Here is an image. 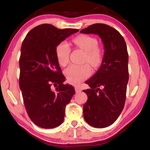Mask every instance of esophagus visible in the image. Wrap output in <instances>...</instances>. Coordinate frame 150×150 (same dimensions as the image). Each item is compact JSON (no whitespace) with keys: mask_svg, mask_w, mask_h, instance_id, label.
I'll list each match as a JSON object with an SVG mask.
<instances>
[{"mask_svg":"<svg viewBox=\"0 0 150 150\" xmlns=\"http://www.w3.org/2000/svg\"><path fill=\"white\" fill-rule=\"evenodd\" d=\"M75 91L77 93L81 92V91H82V89H81V88L80 87H78V86H76V87H75Z\"/></svg>","mask_w":150,"mask_h":150,"instance_id":"34e87169","label":"esophagus"}]
</instances>
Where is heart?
I'll return each mask as SVG.
<instances>
[{
    "mask_svg": "<svg viewBox=\"0 0 150 150\" xmlns=\"http://www.w3.org/2000/svg\"><path fill=\"white\" fill-rule=\"evenodd\" d=\"M73 42L85 52L84 62H88L93 67H97L103 62V53L98 47V42L95 38L88 35H80L73 39ZM71 48L69 44L61 42L55 47V55L60 65H65L69 62ZM91 69L88 63L83 65L72 64L65 70L68 82L78 85L91 75Z\"/></svg>",
    "mask_w": 150,
    "mask_h": 150,
    "instance_id": "1",
    "label": "heart"
}]
</instances>
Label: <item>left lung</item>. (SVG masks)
Here are the masks:
<instances>
[{
  "mask_svg": "<svg viewBox=\"0 0 150 150\" xmlns=\"http://www.w3.org/2000/svg\"><path fill=\"white\" fill-rule=\"evenodd\" d=\"M80 32L97 34L104 44L100 67L85 82L90 88L83 90L88 99L83 110L90 126L106 128L116 120L125 104L129 79L126 44L120 32L105 24H94Z\"/></svg>",
  "mask_w": 150,
  "mask_h": 150,
  "instance_id": "8db88e82",
  "label": "left lung"
}]
</instances>
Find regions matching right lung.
I'll list each match as a JSON object with an SVG mask.
<instances>
[{
    "mask_svg": "<svg viewBox=\"0 0 150 150\" xmlns=\"http://www.w3.org/2000/svg\"><path fill=\"white\" fill-rule=\"evenodd\" d=\"M77 29L59 30L44 24L28 33L19 59L20 88L30 118L42 128H54L64 120L65 108L75 93L65 81L55 47Z\"/></svg>",
    "mask_w": 150,
    "mask_h": 150,
    "instance_id": "right-lung-1",
    "label": "right lung"
}]
</instances>
